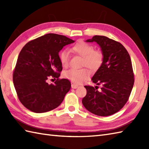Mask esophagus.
Returning <instances> with one entry per match:
<instances>
[{
	"instance_id": "obj_1",
	"label": "esophagus",
	"mask_w": 149,
	"mask_h": 149,
	"mask_svg": "<svg viewBox=\"0 0 149 149\" xmlns=\"http://www.w3.org/2000/svg\"><path fill=\"white\" fill-rule=\"evenodd\" d=\"M71 86H72V88H73V89H76V88H77L79 87L78 85L75 84H72Z\"/></svg>"
}]
</instances>
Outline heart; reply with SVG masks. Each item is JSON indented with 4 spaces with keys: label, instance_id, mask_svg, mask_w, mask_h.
I'll return each mask as SVG.
<instances>
[{
    "label": "heart",
    "instance_id": "b5f03b06",
    "mask_svg": "<svg viewBox=\"0 0 149 149\" xmlns=\"http://www.w3.org/2000/svg\"><path fill=\"white\" fill-rule=\"evenodd\" d=\"M71 51L83 58V64L91 70H97L103 61V54L99 50H94V47L84 42H79L71 47ZM59 61L63 67L68 65L69 54L66 50H62L59 54ZM90 72L87 69L71 68L63 73V77L75 84H80L89 77Z\"/></svg>",
    "mask_w": 149,
    "mask_h": 149
}]
</instances>
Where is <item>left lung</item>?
<instances>
[{"instance_id": "1", "label": "left lung", "mask_w": 149, "mask_h": 149, "mask_svg": "<svg viewBox=\"0 0 149 149\" xmlns=\"http://www.w3.org/2000/svg\"><path fill=\"white\" fill-rule=\"evenodd\" d=\"M86 42H96L103 54V61L91 81L102 85L100 90L85 86L87 93L82 103L88 111L98 116L113 115L127 102L134 85L130 56L121 43L104 36H94Z\"/></svg>"}]
</instances>
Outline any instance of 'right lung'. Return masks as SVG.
Instances as JSON below:
<instances>
[{
  "mask_svg": "<svg viewBox=\"0 0 149 149\" xmlns=\"http://www.w3.org/2000/svg\"><path fill=\"white\" fill-rule=\"evenodd\" d=\"M65 36L49 33L28 42L19 54L13 75L19 100L30 111L45 113L58 107L70 90L68 79H59L62 65L59 52L74 43ZM52 76L54 84L47 80Z\"/></svg>",
  "mask_w": 149,
  "mask_h": 149,
  "instance_id": "obj_1",
  "label": "right lung"
}]
</instances>
